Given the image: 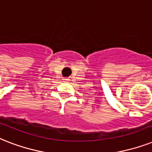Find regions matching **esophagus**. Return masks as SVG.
<instances>
[{"label":"esophagus","instance_id":"obj_1","mask_svg":"<svg viewBox=\"0 0 152 152\" xmlns=\"http://www.w3.org/2000/svg\"><path fill=\"white\" fill-rule=\"evenodd\" d=\"M64 81H67V80H69V79H68V78H64Z\"/></svg>","mask_w":152,"mask_h":152}]
</instances>
